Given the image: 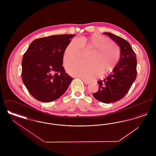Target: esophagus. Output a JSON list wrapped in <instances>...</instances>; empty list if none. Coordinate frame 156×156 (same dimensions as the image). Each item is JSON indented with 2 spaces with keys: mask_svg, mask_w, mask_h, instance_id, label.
<instances>
[{
  "mask_svg": "<svg viewBox=\"0 0 156 156\" xmlns=\"http://www.w3.org/2000/svg\"><path fill=\"white\" fill-rule=\"evenodd\" d=\"M82 81L86 85H88V84H89V83H90L89 81H86V80H82Z\"/></svg>",
  "mask_w": 156,
  "mask_h": 156,
  "instance_id": "obj_1",
  "label": "esophagus"
}]
</instances>
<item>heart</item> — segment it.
<instances>
[{
    "mask_svg": "<svg viewBox=\"0 0 156 156\" xmlns=\"http://www.w3.org/2000/svg\"><path fill=\"white\" fill-rule=\"evenodd\" d=\"M83 50H92L87 63L78 62L67 67L68 73L85 80H93L99 73L111 72L120 58V50L108 37L98 34L82 37L80 41L73 40L67 45L64 53L65 65L80 59Z\"/></svg>",
    "mask_w": 156,
    "mask_h": 156,
    "instance_id": "heart-1",
    "label": "heart"
}]
</instances>
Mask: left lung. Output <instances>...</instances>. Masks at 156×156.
<instances>
[{
    "mask_svg": "<svg viewBox=\"0 0 156 156\" xmlns=\"http://www.w3.org/2000/svg\"><path fill=\"white\" fill-rule=\"evenodd\" d=\"M104 33L119 45L120 59L109 75L98 82L99 89L93 96L100 102L110 104L122 99L132 87L137 75V60L132 46L126 40L111 33Z\"/></svg>",
    "mask_w": 156,
    "mask_h": 156,
    "instance_id": "obj_1",
    "label": "left lung"
}]
</instances>
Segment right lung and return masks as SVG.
Returning a JSON list of instances; mask_svg holds the SVG:
<instances>
[{
    "label": "right lung",
    "mask_w": 156,
    "mask_h": 156,
    "mask_svg": "<svg viewBox=\"0 0 156 156\" xmlns=\"http://www.w3.org/2000/svg\"><path fill=\"white\" fill-rule=\"evenodd\" d=\"M75 34L39 38L30 44L23 57L22 78L30 94L38 101L49 102L67 90L73 78L62 66L65 50Z\"/></svg>",
    "instance_id": "right-lung-1"
}]
</instances>
